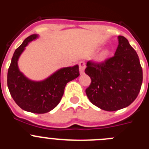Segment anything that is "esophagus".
<instances>
[{
  "label": "esophagus",
  "instance_id": "34e87169",
  "mask_svg": "<svg viewBox=\"0 0 149 149\" xmlns=\"http://www.w3.org/2000/svg\"><path fill=\"white\" fill-rule=\"evenodd\" d=\"M85 68H86V64L84 62H80L79 63V70H80V74H83L84 73V70H85Z\"/></svg>",
  "mask_w": 149,
  "mask_h": 149
}]
</instances>
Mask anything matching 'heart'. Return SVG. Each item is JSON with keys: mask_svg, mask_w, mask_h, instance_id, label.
<instances>
[{"mask_svg": "<svg viewBox=\"0 0 149 149\" xmlns=\"http://www.w3.org/2000/svg\"><path fill=\"white\" fill-rule=\"evenodd\" d=\"M108 54H109V51H107V50H104V51H103L102 52H101V56H102V57H105V56H107V55H108Z\"/></svg>", "mask_w": 149, "mask_h": 149, "instance_id": "1", "label": "heart"}]
</instances>
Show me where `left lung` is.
<instances>
[{
  "label": "left lung",
  "mask_w": 149,
  "mask_h": 149,
  "mask_svg": "<svg viewBox=\"0 0 149 149\" xmlns=\"http://www.w3.org/2000/svg\"><path fill=\"white\" fill-rule=\"evenodd\" d=\"M113 56L101 63L89 61L85 73L91 78L86 93L91 103L106 111H116L136 99L143 83V69L136 51L122 36Z\"/></svg>",
  "instance_id": "obj_1"
}]
</instances>
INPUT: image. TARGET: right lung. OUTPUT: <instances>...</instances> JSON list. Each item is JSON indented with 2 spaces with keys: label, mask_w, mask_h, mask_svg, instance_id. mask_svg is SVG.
<instances>
[{
  "label": "right lung",
  "mask_w": 149,
  "mask_h": 149,
  "mask_svg": "<svg viewBox=\"0 0 149 149\" xmlns=\"http://www.w3.org/2000/svg\"><path fill=\"white\" fill-rule=\"evenodd\" d=\"M38 38V34L30 36L15 51L8 69L7 86L12 98L22 110L45 113L58 105L67 83L77 78L80 74L78 65H75L60 68L42 81L27 78L19 70L18 59L29 43Z\"/></svg>",
  "instance_id": "right-lung-1"
}]
</instances>
